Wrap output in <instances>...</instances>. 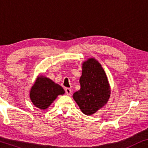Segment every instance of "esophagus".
Here are the masks:
<instances>
[{
	"label": "esophagus",
	"mask_w": 148,
	"mask_h": 148,
	"mask_svg": "<svg viewBox=\"0 0 148 148\" xmlns=\"http://www.w3.org/2000/svg\"><path fill=\"white\" fill-rule=\"evenodd\" d=\"M65 92H66V94L67 95H71L72 94V90L71 88H65Z\"/></svg>",
	"instance_id": "obj_1"
}]
</instances>
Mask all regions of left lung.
<instances>
[{
  "label": "left lung",
  "mask_w": 148,
  "mask_h": 148,
  "mask_svg": "<svg viewBox=\"0 0 148 148\" xmlns=\"http://www.w3.org/2000/svg\"><path fill=\"white\" fill-rule=\"evenodd\" d=\"M79 83L81 88L72 97L83 113L94 114L107 104L111 90L106 72L95 58L83 62Z\"/></svg>",
  "instance_id": "8db88e82"
}]
</instances>
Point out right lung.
Masks as SVG:
<instances>
[{
    "label": "right lung",
    "instance_id": "right-lung-1",
    "mask_svg": "<svg viewBox=\"0 0 148 148\" xmlns=\"http://www.w3.org/2000/svg\"><path fill=\"white\" fill-rule=\"evenodd\" d=\"M65 94L63 87L48 77L39 75L29 90V98L35 106L45 110L59 95Z\"/></svg>",
    "mask_w": 148,
    "mask_h": 148
}]
</instances>
